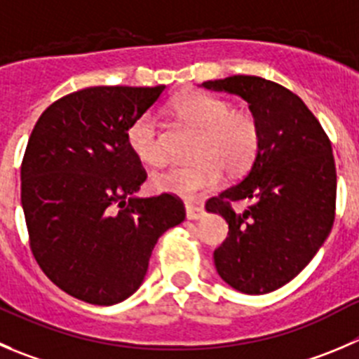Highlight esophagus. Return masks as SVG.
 <instances>
[{
  "label": "esophagus",
  "mask_w": 359,
  "mask_h": 359,
  "mask_svg": "<svg viewBox=\"0 0 359 359\" xmlns=\"http://www.w3.org/2000/svg\"><path fill=\"white\" fill-rule=\"evenodd\" d=\"M185 210H187V218H189V220H197V218L203 217V213H204L203 206H199V204H194V203H187Z\"/></svg>",
  "instance_id": "34e87169"
}]
</instances>
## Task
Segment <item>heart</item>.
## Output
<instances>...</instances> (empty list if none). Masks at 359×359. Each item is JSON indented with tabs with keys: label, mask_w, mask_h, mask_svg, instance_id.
Returning a JSON list of instances; mask_svg holds the SVG:
<instances>
[{
	"label": "heart",
	"mask_w": 359,
	"mask_h": 359,
	"mask_svg": "<svg viewBox=\"0 0 359 359\" xmlns=\"http://www.w3.org/2000/svg\"><path fill=\"white\" fill-rule=\"evenodd\" d=\"M172 107L180 118L201 128L192 149L196 160L172 163L153 174L155 190L194 197L217 187L222 169L229 176H238L252 165L261 148V126L252 112L233 111L227 100L208 91H189L177 97ZM126 144L148 165H160L167 158L162 126L151 111L132 119Z\"/></svg>",
	"instance_id": "1"
}]
</instances>
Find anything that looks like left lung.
<instances>
[{"label":"left lung","mask_w":359,"mask_h":359,"mask_svg":"<svg viewBox=\"0 0 359 359\" xmlns=\"http://www.w3.org/2000/svg\"><path fill=\"white\" fill-rule=\"evenodd\" d=\"M248 102L261 126V148L236 185L206 201L227 220L215 250L218 275L245 294H266L291 282L330 234L337 210L331 141L302 98L273 81L233 75L203 83ZM250 200L241 214L238 200Z\"/></svg>","instance_id":"left-lung-1"}]
</instances>
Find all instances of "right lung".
<instances>
[{
    "instance_id": "obj_1",
    "label": "right lung",
    "mask_w": 359,
    "mask_h": 359,
    "mask_svg": "<svg viewBox=\"0 0 359 359\" xmlns=\"http://www.w3.org/2000/svg\"><path fill=\"white\" fill-rule=\"evenodd\" d=\"M165 86H95L53 102L20 165L29 248L61 291L109 306L134 294L167 229L185 220L174 194L134 197L146 180L126 144L132 119Z\"/></svg>"
}]
</instances>
